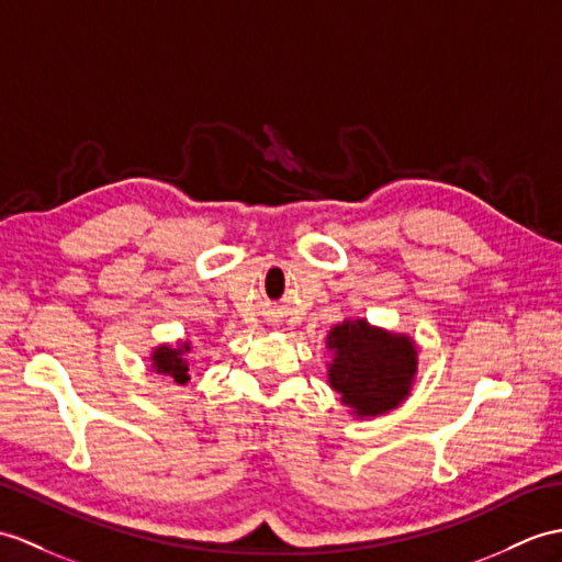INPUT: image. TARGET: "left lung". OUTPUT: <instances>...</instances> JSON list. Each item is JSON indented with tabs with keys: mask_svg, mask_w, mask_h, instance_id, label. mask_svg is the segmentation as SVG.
Listing matches in <instances>:
<instances>
[{
	"mask_svg": "<svg viewBox=\"0 0 562 562\" xmlns=\"http://www.w3.org/2000/svg\"><path fill=\"white\" fill-rule=\"evenodd\" d=\"M328 345L335 349L330 385L359 416L383 414L407 397L416 369V349L409 337L357 321L333 328Z\"/></svg>",
	"mask_w": 562,
	"mask_h": 562,
	"instance_id": "8db88e82",
	"label": "left lung"
}]
</instances>
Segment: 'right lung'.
I'll return each mask as SVG.
<instances>
[{
	"label": "right lung",
	"instance_id": "obj_1",
	"mask_svg": "<svg viewBox=\"0 0 562 562\" xmlns=\"http://www.w3.org/2000/svg\"><path fill=\"white\" fill-rule=\"evenodd\" d=\"M184 351H189V347L184 345V349H169V347H160L153 355V367L158 373H167L172 375L177 383H187L189 381V363L184 361Z\"/></svg>",
	"mask_w": 562,
	"mask_h": 562
}]
</instances>
